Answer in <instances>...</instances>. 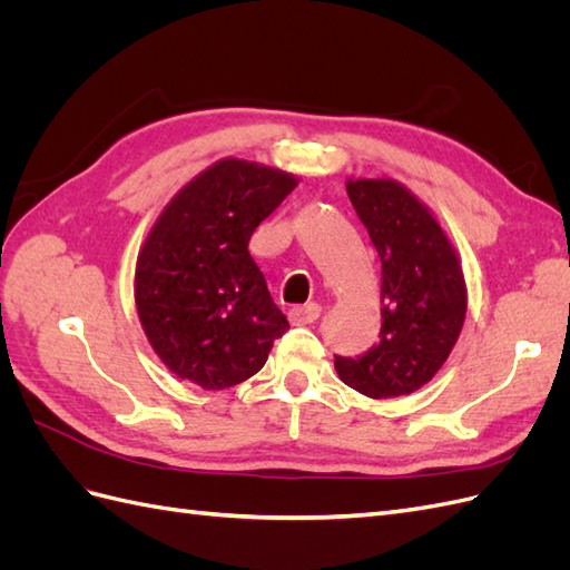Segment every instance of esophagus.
I'll list each match as a JSON object with an SVG mask.
<instances>
[{
	"label": "esophagus",
	"mask_w": 570,
	"mask_h": 570,
	"mask_svg": "<svg viewBox=\"0 0 570 570\" xmlns=\"http://www.w3.org/2000/svg\"><path fill=\"white\" fill-rule=\"evenodd\" d=\"M318 316H321V306L314 304V302H308V304H304V306H292L289 314H287V318H289L292 325L314 323Z\"/></svg>",
	"instance_id": "esophagus-1"
}]
</instances>
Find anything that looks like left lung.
<instances>
[{
  "label": "left lung",
  "instance_id": "left-lung-1",
  "mask_svg": "<svg viewBox=\"0 0 570 570\" xmlns=\"http://www.w3.org/2000/svg\"><path fill=\"white\" fill-rule=\"evenodd\" d=\"M347 195L381 256V340L335 356L356 392L385 400L423 387L442 368L465 318V283L450 237L416 195L392 178L347 180Z\"/></svg>",
  "mask_w": 570,
  "mask_h": 570
}]
</instances>
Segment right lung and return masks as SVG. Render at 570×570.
Here are the masks:
<instances>
[{
    "instance_id": "add662e5",
    "label": "right lung",
    "mask_w": 570,
    "mask_h": 570,
    "mask_svg": "<svg viewBox=\"0 0 570 570\" xmlns=\"http://www.w3.org/2000/svg\"><path fill=\"white\" fill-rule=\"evenodd\" d=\"M297 187L285 170L220 159L166 204L135 266V304L151 350L183 381L223 390L266 364L287 318L249 237Z\"/></svg>"
}]
</instances>
